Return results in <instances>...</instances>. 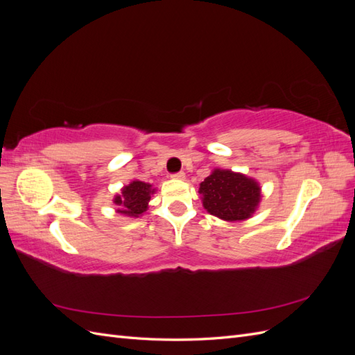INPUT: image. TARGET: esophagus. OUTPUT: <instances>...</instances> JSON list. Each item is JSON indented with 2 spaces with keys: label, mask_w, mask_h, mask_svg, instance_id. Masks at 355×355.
Masks as SVG:
<instances>
[{
  "label": "esophagus",
  "mask_w": 355,
  "mask_h": 355,
  "mask_svg": "<svg viewBox=\"0 0 355 355\" xmlns=\"http://www.w3.org/2000/svg\"><path fill=\"white\" fill-rule=\"evenodd\" d=\"M171 178H173V179H185V173H184V171H178V173L171 175Z\"/></svg>",
  "instance_id": "obj_1"
}]
</instances>
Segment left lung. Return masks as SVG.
<instances>
[{"mask_svg":"<svg viewBox=\"0 0 355 355\" xmlns=\"http://www.w3.org/2000/svg\"><path fill=\"white\" fill-rule=\"evenodd\" d=\"M202 206L223 220L250 218L261 201V188L250 178L231 170L216 168L200 184Z\"/></svg>","mask_w":355,"mask_h":355,"instance_id":"left-lung-1","label":"left lung"}]
</instances>
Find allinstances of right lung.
<instances>
[{
	"label": "right lung",
	"instance_id": "1",
	"mask_svg": "<svg viewBox=\"0 0 355 355\" xmlns=\"http://www.w3.org/2000/svg\"><path fill=\"white\" fill-rule=\"evenodd\" d=\"M154 189L149 184L141 180H133L130 185L123 188L121 196H116L114 202L118 207V213H123L125 216H135L142 214L148 209V201L151 200Z\"/></svg>",
	"mask_w": 355,
	"mask_h": 355
}]
</instances>
